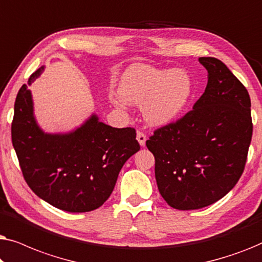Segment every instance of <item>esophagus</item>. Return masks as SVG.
Listing matches in <instances>:
<instances>
[{"instance_id":"esophagus-1","label":"esophagus","mask_w":262,"mask_h":262,"mask_svg":"<svg viewBox=\"0 0 262 262\" xmlns=\"http://www.w3.org/2000/svg\"><path fill=\"white\" fill-rule=\"evenodd\" d=\"M137 141L139 143V145L141 146H144L145 145V142H146V136L143 134V132L138 131L137 132Z\"/></svg>"}]
</instances>
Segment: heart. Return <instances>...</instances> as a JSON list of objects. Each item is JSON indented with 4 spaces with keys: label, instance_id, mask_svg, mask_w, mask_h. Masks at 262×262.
Masks as SVG:
<instances>
[{
    "label": "heart",
    "instance_id": "heart-1",
    "mask_svg": "<svg viewBox=\"0 0 262 262\" xmlns=\"http://www.w3.org/2000/svg\"><path fill=\"white\" fill-rule=\"evenodd\" d=\"M114 105L143 106L146 123L163 127L177 121L191 103L195 84L189 71L136 63L121 75Z\"/></svg>",
    "mask_w": 262,
    "mask_h": 262
}]
</instances>
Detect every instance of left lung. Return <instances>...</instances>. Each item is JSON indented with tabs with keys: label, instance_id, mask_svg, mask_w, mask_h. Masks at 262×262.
I'll return each instance as SVG.
<instances>
[{
	"label": "left lung",
	"instance_id": "obj_1",
	"mask_svg": "<svg viewBox=\"0 0 262 262\" xmlns=\"http://www.w3.org/2000/svg\"><path fill=\"white\" fill-rule=\"evenodd\" d=\"M207 84L193 110L154 132L146 146L155 156L157 187L178 210L209 206L241 178L252 141L248 92L220 59L202 57Z\"/></svg>",
	"mask_w": 262,
	"mask_h": 262
}]
</instances>
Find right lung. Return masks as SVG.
I'll use <instances>...</instances> for the list:
<instances>
[{
	"label": "right lung",
	"mask_w": 262,
	"mask_h": 262,
	"mask_svg": "<svg viewBox=\"0 0 262 262\" xmlns=\"http://www.w3.org/2000/svg\"><path fill=\"white\" fill-rule=\"evenodd\" d=\"M35 70L14 105L12 142L30 188L50 205L68 212H89L108 199L124 163L139 150L135 128H117L92 113L68 132H45L34 116Z\"/></svg>",
	"instance_id": "right-lung-1"
}]
</instances>
